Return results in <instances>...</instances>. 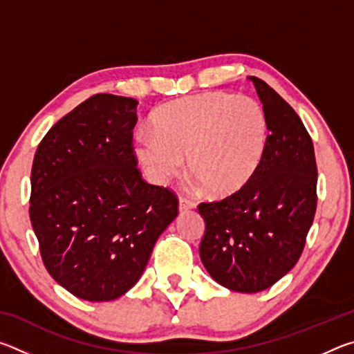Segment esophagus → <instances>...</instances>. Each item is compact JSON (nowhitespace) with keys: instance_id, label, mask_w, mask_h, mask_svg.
I'll list each match as a JSON object with an SVG mask.
<instances>
[{"instance_id":"esophagus-1","label":"esophagus","mask_w":354,"mask_h":354,"mask_svg":"<svg viewBox=\"0 0 354 354\" xmlns=\"http://www.w3.org/2000/svg\"><path fill=\"white\" fill-rule=\"evenodd\" d=\"M194 207H195V205L192 201H187L185 198H179V212H181V214L187 212V211H190V209H194Z\"/></svg>"}]
</instances>
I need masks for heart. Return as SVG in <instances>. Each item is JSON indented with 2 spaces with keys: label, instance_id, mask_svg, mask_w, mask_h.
<instances>
[{
  "label": "heart",
  "instance_id": "obj_1",
  "mask_svg": "<svg viewBox=\"0 0 354 354\" xmlns=\"http://www.w3.org/2000/svg\"><path fill=\"white\" fill-rule=\"evenodd\" d=\"M153 134L134 139V154L153 183L189 171L215 198L243 190L256 176L268 142L266 111L250 97L209 92L171 101L149 117Z\"/></svg>",
  "mask_w": 354,
  "mask_h": 354
}]
</instances>
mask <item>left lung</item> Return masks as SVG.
Listing matches in <instances>:
<instances>
[{
  "mask_svg": "<svg viewBox=\"0 0 354 354\" xmlns=\"http://www.w3.org/2000/svg\"><path fill=\"white\" fill-rule=\"evenodd\" d=\"M248 80L267 115V151L243 190L198 206L206 225L200 257L220 286L256 293L286 277L303 253L317 207V165L297 112L267 82Z\"/></svg>",
  "mask_w": 354,
  "mask_h": 354,
  "instance_id": "8db88e82",
  "label": "left lung"
}]
</instances>
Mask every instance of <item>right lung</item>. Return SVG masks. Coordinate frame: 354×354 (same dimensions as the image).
<instances>
[{"mask_svg": "<svg viewBox=\"0 0 354 354\" xmlns=\"http://www.w3.org/2000/svg\"><path fill=\"white\" fill-rule=\"evenodd\" d=\"M134 98L100 93L48 131L31 171L32 230L48 273L87 301L127 293L178 215L176 196L137 170Z\"/></svg>", "mask_w": 354, "mask_h": 354, "instance_id": "add662e5", "label": "right lung"}]
</instances>
